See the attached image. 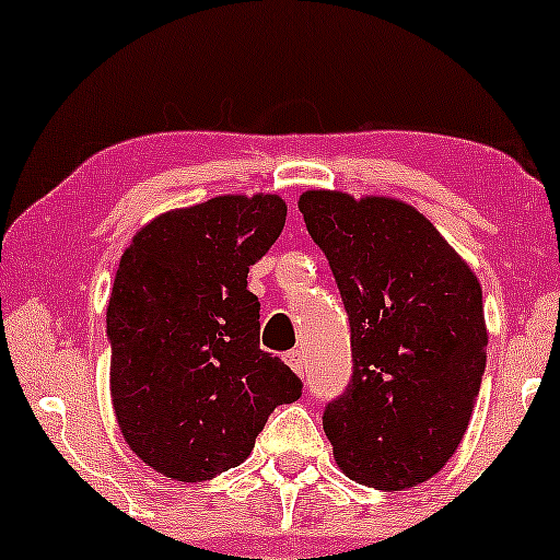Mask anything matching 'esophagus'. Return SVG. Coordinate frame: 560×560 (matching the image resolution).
I'll return each instance as SVG.
<instances>
[{
    "mask_svg": "<svg viewBox=\"0 0 560 560\" xmlns=\"http://www.w3.org/2000/svg\"><path fill=\"white\" fill-rule=\"evenodd\" d=\"M285 362H288V366L290 370H293L295 374H305V357H303V351L301 349H293V351H288L285 354Z\"/></svg>",
    "mask_w": 560,
    "mask_h": 560,
    "instance_id": "34e87169",
    "label": "esophagus"
}]
</instances>
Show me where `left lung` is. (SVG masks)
Masks as SVG:
<instances>
[{"instance_id":"obj_1","label":"left lung","mask_w":560,"mask_h":560,"mask_svg":"<svg viewBox=\"0 0 560 560\" xmlns=\"http://www.w3.org/2000/svg\"><path fill=\"white\" fill-rule=\"evenodd\" d=\"M351 328L354 372L324 431L349 479L400 492L462 443L487 366L481 288L431 221L395 198L305 190Z\"/></svg>"}]
</instances>
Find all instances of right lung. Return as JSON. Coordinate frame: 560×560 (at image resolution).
Instances as JSON below:
<instances>
[{
  "label": "right lung",
  "mask_w": 560,
  "mask_h": 560,
  "mask_svg": "<svg viewBox=\"0 0 560 560\" xmlns=\"http://www.w3.org/2000/svg\"><path fill=\"white\" fill-rule=\"evenodd\" d=\"M280 196H217L160 213L119 259L106 336L112 402L129 448L178 481L240 466L303 382L259 349L247 272L278 240Z\"/></svg>",
  "instance_id": "add662e5"
}]
</instances>
